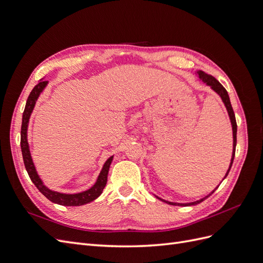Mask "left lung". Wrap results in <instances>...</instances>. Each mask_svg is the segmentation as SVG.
<instances>
[{"label": "left lung", "instance_id": "1", "mask_svg": "<svg viewBox=\"0 0 263 263\" xmlns=\"http://www.w3.org/2000/svg\"><path fill=\"white\" fill-rule=\"evenodd\" d=\"M198 76H200V79H202V81L203 82H205L206 84L208 85H210L212 89L216 92L219 97L221 98V100H222V102H224V104H225V106H226V108H227V110H228V114H229V118H230V122H232V125H233V137H234V146H233V157H232V162H230V165H229V169H228V171H227V173H226V176H225V178L228 176V173H229V171H230V168H232V165H233V162H234V158H235V151H236V144H237V123H236V117H235V113H234V109H233V106H232V103H230V100H229V95H228V93H227V91H226V89L224 86H222L216 79H215L213 76H211V74H208V73H205V72H203V71H200V72H198ZM224 178V179H225ZM219 186V185H218ZM217 186V187H218ZM216 187V189H217ZM216 189H215L213 192L210 194V195H212L215 191H216ZM210 195H208L206 197H204V198H202V200H200V201H196V202H193V203H187V204H178V203H172V202H168V201H164V200H161L160 197H158L159 200H161V201H163L164 203H168V204H170V205H182V206H191V205H196V204H200L201 202H203L205 198H208Z\"/></svg>", "mask_w": 263, "mask_h": 263}]
</instances>
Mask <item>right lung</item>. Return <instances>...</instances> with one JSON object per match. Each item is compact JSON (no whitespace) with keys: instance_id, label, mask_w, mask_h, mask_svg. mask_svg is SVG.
Instances as JSON below:
<instances>
[{"instance_id":"add662e5","label":"right lung","mask_w":263,"mask_h":263,"mask_svg":"<svg viewBox=\"0 0 263 263\" xmlns=\"http://www.w3.org/2000/svg\"><path fill=\"white\" fill-rule=\"evenodd\" d=\"M48 83V81H41L38 84L34 86V89L31 90L29 97L26 102V106L25 109H24L23 113V121H22V128H21V149H22V155H23V160L24 164H25L26 171L28 173V176L31 180V182L34 183L36 187L41 191V192L48 198L49 201L52 203L59 204V205H65V206H80L90 203L94 201L95 198H98L102 192L103 189L105 187L106 182H107V174L109 170V165L112 163L113 157H110L107 159V161L105 164L103 165V169L100 173V176L95 182V184L89 189L87 191H84V192L81 193H77V194H63L59 192H54V191L49 190L48 187H46L42 180L39 179L38 174L36 172L35 165L33 163V160H31L30 153H29V147H28V142H27V127H28V121L31 112H33L34 106L36 104V101L39 97V94L42 93V91L45 89V86Z\"/></svg>"}]
</instances>
